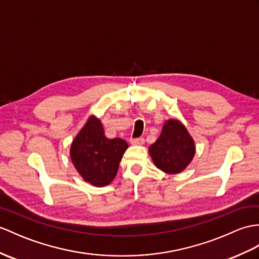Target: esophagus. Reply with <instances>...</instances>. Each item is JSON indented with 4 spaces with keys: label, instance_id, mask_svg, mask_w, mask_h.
<instances>
[{
    "label": "esophagus",
    "instance_id": "obj_1",
    "mask_svg": "<svg viewBox=\"0 0 259 259\" xmlns=\"http://www.w3.org/2000/svg\"><path fill=\"white\" fill-rule=\"evenodd\" d=\"M144 143H145L144 138H132V140H131V144L132 145H137V146L143 145Z\"/></svg>",
    "mask_w": 259,
    "mask_h": 259
}]
</instances>
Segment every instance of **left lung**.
<instances>
[{
	"instance_id": "obj_1",
	"label": "left lung",
	"mask_w": 259,
	"mask_h": 259,
	"mask_svg": "<svg viewBox=\"0 0 259 259\" xmlns=\"http://www.w3.org/2000/svg\"><path fill=\"white\" fill-rule=\"evenodd\" d=\"M149 155L161 171L180 174L190 165L195 154L193 138L179 119L170 118L163 123L157 141L150 145Z\"/></svg>"
}]
</instances>
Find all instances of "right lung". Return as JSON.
<instances>
[{
  "mask_svg": "<svg viewBox=\"0 0 259 259\" xmlns=\"http://www.w3.org/2000/svg\"><path fill=\"white\" fill-rule=\"evenodd\" d=\"M128 145L121 138H108L94 115L88 118L71 143L70 158L84 181L94 187L111 184Z\"/></svg>",
  "mask_w": 259,
  "mask_h": 259,
  "instance_id": "obj_1",
  "label": "right lung"
}]
</instances>
